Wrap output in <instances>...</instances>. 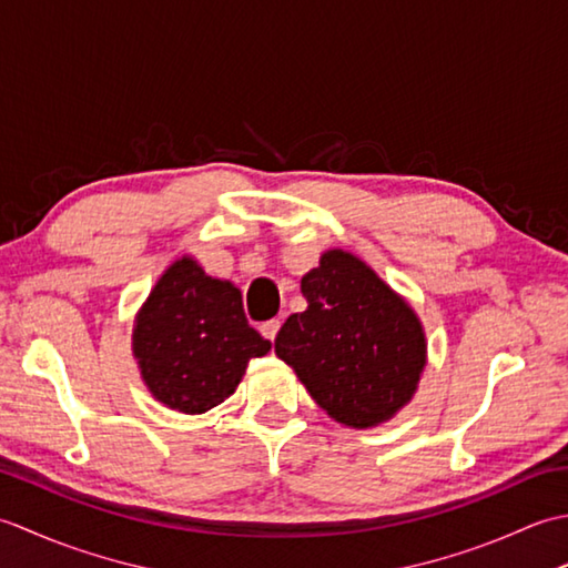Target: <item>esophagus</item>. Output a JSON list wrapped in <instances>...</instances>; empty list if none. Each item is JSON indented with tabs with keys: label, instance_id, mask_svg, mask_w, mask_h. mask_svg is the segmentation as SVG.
<instances>
[{
	"label": "esophagus",
	"instance_id": "esophagus-1",
	"mask_svg": "<svg viewBox=\"0 0 568 568\" xmlns=\"http://www.w3.org/2000/svg\"><path fill=\"white\" fill-rule=\"evenodd\" d=\"M277 332H281V322H277V320H268V322L261 324V334H263L268 342H275Z\"/></svg>",
	"mask_w": 568,
	"mask_h": 568
}]
</instances>
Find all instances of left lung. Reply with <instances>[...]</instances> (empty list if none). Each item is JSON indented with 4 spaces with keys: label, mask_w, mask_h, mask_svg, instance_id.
I'll list each match as a JSON object with an SVG mask.
<instances>
[{
    "label": "left lung",
    "mask_w": 568,
    "mask_h": 568,
    "mask_svg": "<svg viewBox=\"0 0 568 568\" xmlns=\"http://www.w3.org/2000/svg\"><path fill=\"white\" fill-rule=\"evenodd\" d=\"M307 310L285 320L275 354L346 427L388 422L417 390L425 329L405 300L354 253L332 248L303 275Z\"/></svg>",
    "instance_id": "left-lung-1"
}]
</instances>
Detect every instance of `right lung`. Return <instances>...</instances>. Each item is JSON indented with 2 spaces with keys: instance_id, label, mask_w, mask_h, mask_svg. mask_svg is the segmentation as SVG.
Returning a JSON list of instances; mask_svg holds the SVG:
<instances>
[{
  "instance_id": "1",
  "label": "right lung",
  "mask_w": 568,
  "mask_h": 568,
  "mask_svg": "<svg viewBox=\"0 0 568 568\" xmlns=\"http://www.w3.org/2000/svg\"><path fill=\"white\" fill-rule=\"evenodd\" d=\"M141 378L165 407L202 415L236 390L271 342L251 327L241 291L183 256L168 268L134 322Z\"/></svg>"
}]
</instances>
